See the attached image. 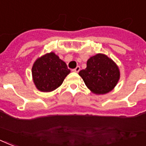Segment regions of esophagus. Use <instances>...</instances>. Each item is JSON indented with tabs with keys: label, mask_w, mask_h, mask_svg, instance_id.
<instances>
[{
	"label": "esophagus",
	"mask_w": 146,
	"mask_h": 146,
	"mask_svg": "<svg viewBox=\"0 0 146 146\" xmlns=\"http://www.w3.org/2000/svg\"><path fill=\"white\" fill-rule=\"evenodd\" d=\"M80 70H81V68H80L79 66H77L76 68H75L73 69L72 71H73V72H77V73H78V72H79Z\"/></svg>",
	"instance_id": "34e87169"
}]
</instances>
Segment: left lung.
Listing matches in <instances>:
<instances>
[{
    "instance_id": "1",
    "label": "left lung",
    "mask_w": 146,
    "mask_h": 146,
    "mask_svg": "<svg viewBox=\"0 0 146 146\" xmlns=\"http://www.w3.org/2000/svg\"><path fill=\"white\" fill-rule=\"evenodd\" d=\"M91 92L96 95L108 93L115 87L120 78L119 67L104 54H97L87 61L86 68L79 72Z\"/></svg>"
}]
</instances>
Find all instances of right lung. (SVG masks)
I'll return each mask as SVG.
<instances>
[{
    "label": "right lung",
    "mask_w": 146,
    "mask_h": 146,
    "mask_svg": "<svg viewBox=\"0 0 146 146\" xmlns=\"http://www.w3.org/2000/svg\"><path fill=\"white\" fill-rule=\"evenodd\" d=\"M31 72L36 88L40 92H49L61 86L71 71L64 61L51 52L38 58L33 64Z\"/></svg>",
    "instance_id": "obj_1"
}]
</instances>
